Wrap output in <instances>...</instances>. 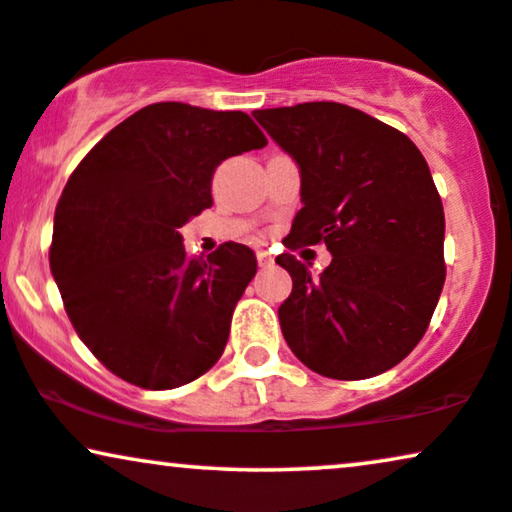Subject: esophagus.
<instances>
[{"label":"esophagus","instance_id":"esophagus-1","mask_svg":"<svg viewBox=\"0 0 512 512\" xmlns=\"http://www.w3.org/2000/svg\"><path fill=\"white\" fill-rule=\"evenodd\" d=\"M257 262H260V267H269V264L274 262V257H271L269 250L260 248V250H257Z\"/></svg>","mask_w":512,"mask_h":512}]
</instances>
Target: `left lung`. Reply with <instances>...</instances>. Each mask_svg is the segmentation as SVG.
Listing matches in <instances>:
<instances>
[{
  "label": "left lung",
  "instance_id": "obj_1",
  "mask_svg": "<svg viewBox=\"0 0 512 512\" xmlns=\"http://www.w3.org/2000/svg\"><path fill=\"white\" fill-rule=\"evenodd\" d=\"M300 167L302 210L286 248L326 243L321 274L283 252L293 278L278 307L288 347L314 373L361 380L418 345L444 286V208L416 144L335 101L255 111Z\"/></svg>",
  "mask_w": 512,
  "mask_h": 512
}]
</instances>
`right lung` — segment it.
<instances>
[{
    "mask_svg": "<svg viewBox=\"0 0 512 512\" xmlns=\"http://www.w3.org/2000/svg\"><path fill=\"white\" fill-rule=\"evenodd\" d=\"M262 146L248 113L163 101L113 127L70 174L51 274L80 340L118 378L172 390L222 357L255 252L224 243L191 260L179 229L212 205L217 165Z\"/></svg>",
    "mask_w": 512,
    "mask_h": 512,
    "instance_id": "1",
    "label": "right lung"
}]
</instances>
